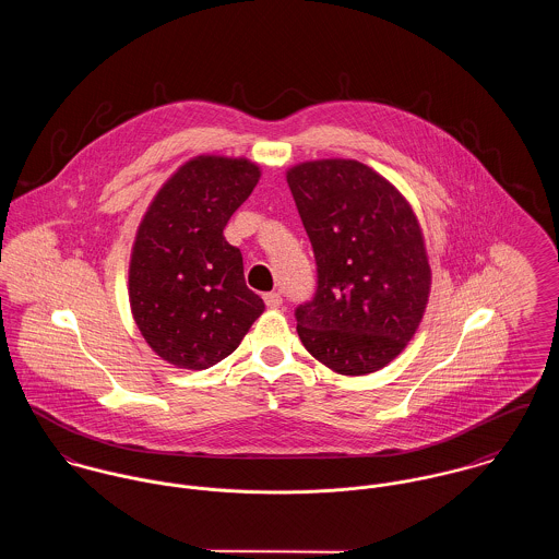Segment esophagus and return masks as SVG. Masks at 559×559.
Here are the masks:
<instances>
[{"mask_svg":"<svg viewBox=\"0 0 559 559\" xmlns=\"http://www.w3.org/2000/svg\"><path fill=\"white\" fill-rule=\"evenodd\" d=\"M264 304H266V308L277 310L282 306V295L280 293H266L264 295Z\"/></svg>","mask_w":559,"mask_h":559,"instance_id":"esophagus-1","label":"esophagus"}]
</instances>
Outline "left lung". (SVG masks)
Here are the masks:
<instances>
[{
	"instance_id": "left-lung-1",
	"label": "left lung",
	"mask_w": 559,
	"mask_h": 559,
	"mask_svg": "<svg viewBox=\"0 0 559 559\" xmlns=\"http://www.w3.org/2000/svg\"><path fill=\"white\" fill-rule=\"evenodd\" d=\"M286 180L319 277L295 310L297 333L337 374L377 372L402 353L428 304L419 224L399 189L359 160L301 163Z\"/></svg>"
}]
</instances>
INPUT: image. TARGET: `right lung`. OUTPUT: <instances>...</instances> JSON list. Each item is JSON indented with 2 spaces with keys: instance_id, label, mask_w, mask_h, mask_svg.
<instances>
[{
  "instance_id": "1",
  "label": "right lung",
  "mask_w": 559,
  "mask_h": 559,
  "mask_svg": "<svg viewBox=\"0 0 559 559\" xmlns=\"http://www.w3.org/2000/svg\"><path fill=\"white\" fill-rule=\"evenodd\" d=\"M258 178L251 160L191 159L140 224L129 269L133 319L148 346L178 368L219 364L264 312L245 284L239 249L224 237Z\"/></svg>"
}]
</instances>
